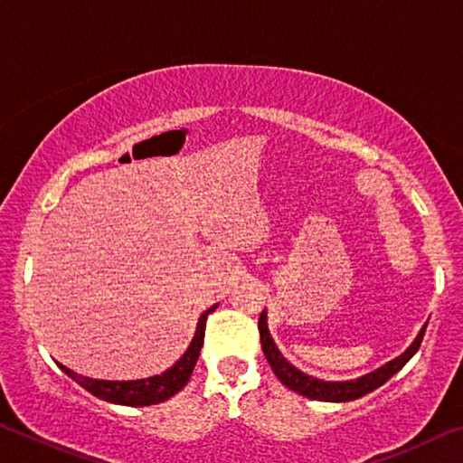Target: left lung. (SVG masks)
<instances>
[{
  "label": "left lung",
  "mask_w": 463,
  "mask_h": 463,
  "mask_svg": "<svg viewBox=\"0 0 463 463\" xmlns=\"http://www.w3.org/2000/svg\"><path fill=\"white\" fill-rule=\"evenodd\" d=\"M425 328L427 325H422L419 335L414 336V341L409 345V349H406L404 354H401L396 359H392L388 364H383L382 367H378V370H373L365 375H359L355 380L326 382V380L312 378V375L300 372L298 367L289 364L288 359L281 355L276 341L271 339V333L268 328V312L263 310L260 317L261 349L265 357H268L273 373H276L278 380L289 390L310 398V401H320V402H349V401H355V398L370 394V392H373L375 388H380L382 383H386L398 370H402L404 364L417 354L422 336H425Z\"/></svg>",
  "instance_id": "left-lung-1"
}]
</instances>
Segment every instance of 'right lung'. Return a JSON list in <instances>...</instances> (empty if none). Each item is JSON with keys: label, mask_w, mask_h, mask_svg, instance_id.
Instances as JSON below:
<instances>
[{"label": "right lung", "mask_w": 463, "mask_h": 463, "mask_svg": "<svg viewBox=\"0 0 463 463\" xmlns=\"http://www.w3.org/2000/svg\"><path fill=\"white\" fill-rule=\"evenodd\" d=\"M216 307H210L206 312H202L198 318V326H195V335L190 343V347L185 349V354L177 359V362L165 370L163 373L151 375V378L143 380H93L85 378V375L75 373L62 364L57 362V365L65 372L69 378L75 380L81 388H85L90 394L101 398V401L122 404V406H151L165 402L167 398L175 396L187 382L194 372V365L200 357V349L203 345V331H206V318L210 312H214Z\"/></svg>", "instance_id": "add662e5"}]
</instances>
